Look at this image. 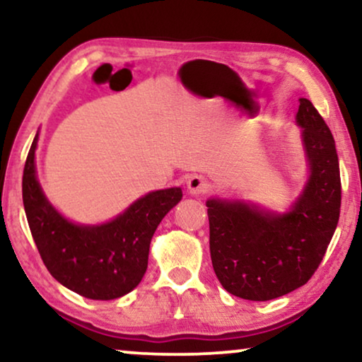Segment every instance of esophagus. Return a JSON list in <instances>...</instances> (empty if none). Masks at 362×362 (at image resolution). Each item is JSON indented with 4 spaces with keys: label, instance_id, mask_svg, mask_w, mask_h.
Here are the masks:
<instances>
[{
    "label": "esophagus",
    "instance_id": "obj_1",
    "mask_svg": "<svg viewBox=\"0 0 362 362\" xmlns=\"http://www.w3.org/2000/svg\"><path fill=\"white\" fill-rule=\"evenodd\" d=\"M187 191H189V194L192 196H199V194H204V192L209 189V182L204 176L201 175H194L191 176L189 180H187Z\"/></svg>",
    "mask_w": 362,
    "mask_h": 362
}]
</instances>
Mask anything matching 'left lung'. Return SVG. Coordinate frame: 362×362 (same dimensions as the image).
Returning a JSON list of instances; mask_svg holds the SVG:
<instances>
[{
	"mask_svg": "<svg viewBox=\"0 0 362 362\" xmlns=\"http://www.w3.org/2000/svg\"><path fill=\"white\" fill-rule=\"evenodd\" d=\"M296 125L308 161V181L279 212L245 201L207 199L214 272L229 293L252 301L279 298L300 288L323 260L339 221L338 153L323 117L300 98Z\"/></svg>",
	"mask_w": 362,
	"mask_h": 362,
	"instance_id": "left-lung-1",
	"label": "left lung"
}]
</instances>
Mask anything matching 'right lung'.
Returning <instances> with one entry per match:
<instances>
[{"instance_id":"add662e5","label":"right lung","mask_w":362,"mask_h":362,"mask_svg":"<svg viewBox=\"0 0 362 362\" xmlns=\"http://www.w3.org/2000/svg\"><path fill=\"white\" fill-rule=\"evenodd\" d=\"M36 133L23 173V202L33 239L49 274L90 300H115L140 284L151 237L181 201V187L151 191L98 226L69 221L47 201L36 176Z\"/></svg>"}]
</instances>
